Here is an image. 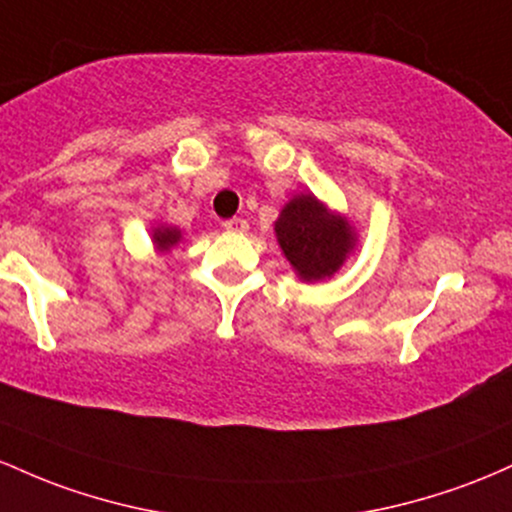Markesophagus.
Instances as JSON below:
<instances>
[{
	"instance_id": "esophagus-1",
	"label": "esophagus",
	"mask_w": 512,
	"mask_h": 512,
	"mask_svg": "<svg viewBox=\"0 0 512 512\" xmlns=\"http://www.w3.org/2000/svg\"><path fill=\"white\" fill-rule=\"evenodd\" d=\"M225 229H227V232L244 234V232H249V222H246L244 217H232V220L225 222Z\"/></svg>"
}]
</instances>
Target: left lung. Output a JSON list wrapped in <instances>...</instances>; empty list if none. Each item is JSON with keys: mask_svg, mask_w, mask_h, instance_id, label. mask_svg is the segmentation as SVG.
I'll use <instances>...</instances> for the list:
<instances>
[{"mask_svg": "<svg viewBox=\"0 0 512 512\" xmlns=\"http://www.w3.org/2000/svg\"><path fill=\"white\" fill-rule=\"evenodd\" d=\"M275 239L302 283H321L343 268L358 249V229L343 212L314 193H297L275 220Z\"/></svg>", "mask_w": 512, "mask_h": 512, "instance_id": "left-lung-1", "label": "left lung"}]
</instances>
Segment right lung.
I'll return each mask as SVG.
<instances>
[{"label":"right lung","mask_w":512,"mask_h":512,"mask_svg":"<svg viewBox=\"0 0 512 512\" xmlns=\"http://www.w3.org/2000/svg\"><path fill=\"white\" fill-rule=\"evenodd\" d=\"M152 246L157 254H169L176 244L183 239V232L176 225H166V222H154L152 227Z\"/></svg>","instance_id":"1"}]
</instances>
